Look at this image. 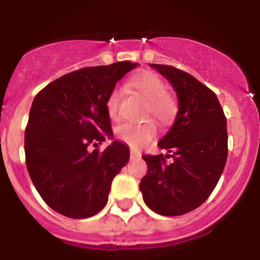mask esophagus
<instances>
[{"label":"esophagus","mask_w":260,"mask_h":260,"mask_svg":"<svg viewBox=\"0 0 260 260\" xmlns=\"http://www.w3.org/2000/svg\"><path fill=\"white\" fill-rule=\"evenodd\" d=\"M138 157H140V154L139 153L131 150V159H138Z\"/></svg>","instance_id":"obj_1"}]
</instances>
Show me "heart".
Masks as SVG:
<instances>
[{"label":"heart","mask_w":260,"mask_h":260,"mask_svg":"<svg viewBox=\"0 0 260 260\" xmlns=\"http://www.w3.org/2000/svg\"><path fill=\"white\" fill-rule=\"evenodd\" d=\"M129 85L140 98L147 101L145 117L151 116L162 126H169L174 122L178 111V104L168 92V85L157 74L142 72L131 79ZM106 110L112 120L120 117V91L117 89H113L107 96ZM156 133L157 127L153 120H145L137 124L124 123L116 128V134L123 142L137 148L150 143Z\"/></svg>","instance_id":"b5f03b06"}]
</instances>
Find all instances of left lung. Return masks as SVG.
I'll list each match as a JSON object with an SVG mask.
<instances>
[{"label": "left lung", "instance_id": "8db88e82", "mask_svg": "<svg viewBox=\"0 0 260 260\" xmlns=\"http://www.w3.org/2000/svg\"><path fill=\"white\" fill-rule=\"evenodd\" d=\"M151 67L174 86L178 112L157 143L170 154L143 155L148 172L139 187L151 210L178 216L201 207L220 180L228 160L226 117L215 92L189 73L168 64Z\"/></svg>", "mask_w": 260, "mask_h": 260}]
</instances>
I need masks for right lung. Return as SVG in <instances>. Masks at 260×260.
<instances>
[{"mask_svg": "<svg viewBox=\"0 0 260 260\" xmlns=\"http://www.w3.org/2000/svg\"><path fill=\"white\" fill-rule=\"evenodd\" d=\"M137 67L129 61L85 67L53 80L35 96L25 127V164L44 202L71 219L90 217L106 205L113 177L129 149L112 138L106 100L116 83Z\"/></svg>", "mask_w": 260, "mask_h": 260, "instance_id": "right-lung-1", "label": "right lung"}]
</instances>
